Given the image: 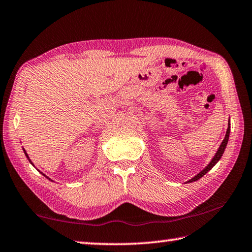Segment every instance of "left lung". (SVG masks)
<instances>
[{
    "mask_svg": "<svg viewBox=\"0 0 252 252\" xmlns=\"http://www.w3.org/2000/svg\"><path fill=\"white\" fill-rule=\"evenodd\" d=\"M229 134H230V121H229V123H228V129H227V132H225V136H224V139H223V141H222V143L220 144V147H219V149H218V151H217V153L215 155V157L212 158V160L210 161V163H209L206 168H204L201 172H199L197 176H194L192 179H190L189 181L188 182H193V181H197V180H199L200 178H202L204 174H206L208 171H210V170L215 167L216 165V163L217 162H218L220 159H221V157H222V155H223V152H224V149H225V147H227V144H228V140H229Z\"/></svg>",
    "mask_w": 252,
    "mask_h": 252,
    "instance_id": "8db88e82",
    "label": "left lung"
}]
</instances>
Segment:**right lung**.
I'll list each match as a JSON object with an SVG mask.
<instances>
[{
    "mask_svg": "<svg viewBox=\"0 0 252 252\" xmlns=\"http://www.w3.org/2000/svg\"><path fill=\"white\" fill-rule=\"evenodd\" d=\"M23 150H24V149H23ZM24 153H25V156H27V158H28V159H29V161H30V162H31V160H30V158H29V156H28V153H27V151H25V150H24ZM31 163H32V162H31ZM32 164H33V163H32ZM42 174H43V176H44V177H46L44 173H42ZM46 178H48V177H46ZM48 179H49V180H51V179H50V178H48ZM51 181H52V180H51Z\"/></svg>",
    "mask_w": 252,
    "mask_h": 252,
    "instance_id": "add662e5",
    "label": "right lung"
}]
</instances>
